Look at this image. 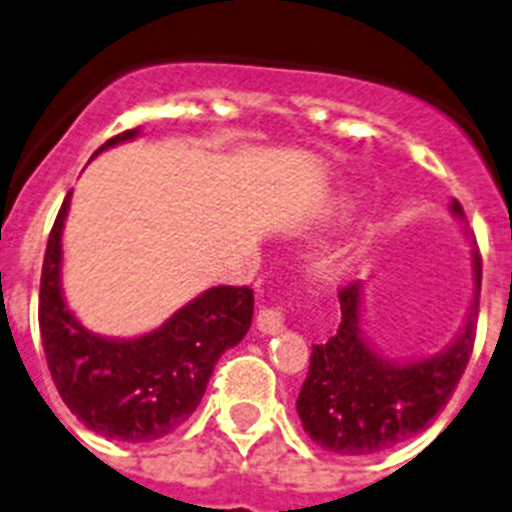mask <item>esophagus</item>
<instances>
[{
  "label": "esophagus",
  "instance_id": "esophagus-1",
  "mask_svg": "<svg viewBox=\"0 0 512 512\" xmlns=\"http://www.w3.org/2000/svg\"><path fill=\"white\" fill-rule=\"evenodd\" d=\"M257 328H260L265 336H275L285 328V315L280 308H262L257 313Z\"/></svg>",
  "mask_w": 512,
  "mask_h": 512
}]
</instances>
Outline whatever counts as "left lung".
I'll return each instance as SVG.
<instances>
[{"mask_svg": "<svg viewBox=\"0 0 512 512\" xmlns=\"http://www.w3.org/2000/svg\"><path fill=\"white\" fill-rule=\"evenodd\" d=\"M452 214L465 219L452 199ZM475 300L460 336L422 361H389L361 333V283L341 288V326L313 346L298 417L315 444L336 455H374L427 429L455 394L475 346L482 265L472 252Z\"/></svg>", "mask_w": 512, "mask_h": 512, "instance_id": "8db88e82", "label": "left lung"}]
</instances>
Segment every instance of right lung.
Returning a JSON list of instances; mask_svg holds the SVG:
<instances>
[{"label":"right lung","mask_w":512,"mask_h":512,"mask_svg":"<svg viewBox=\"0 0 512 512\" xmlns=\"http://www.w3.org/2000/svg\"><path fill=\"white\" fill-rule=\"evenodd\" d=\"M138 136L118 133L95 151ZM70 194L47 240L40 280V333L47 369L70 412L88 429L121 442H154L199 407L219 356L250 331V288L204 290L156 331L138 338L90 333L62 298V227Z\"/></svg>","instance_id":"obj_1"}]
</instances>
